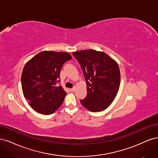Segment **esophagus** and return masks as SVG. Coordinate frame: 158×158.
Instances as JSON below:
<instances>
[{"instance_id": "1", "label": "esophagus", "mask_w": 158, "mask_h": 158, "mask_svg": "<svg viewBox=\"0 0 158 158\" xmlns=\"http://www.w3.org/2000/svg\"><path fill=\"white\" fill-rule=\"evenodd\" d=\"M74 90H75V88H70V91L71 92H74Z\"/></svg>"}]
</instances>
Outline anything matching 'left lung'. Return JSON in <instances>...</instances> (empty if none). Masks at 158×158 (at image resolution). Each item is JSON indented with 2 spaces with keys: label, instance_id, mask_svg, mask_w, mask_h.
<instances>
[{
  "label": "left lung",
  "instance_id": "obj_1",
  "mask_svg": "<svg viewBox=\"0 0 158 158\" xmlns=\"http://www.w3.org/2000/svg\"><path fill=\"white\" fill-rule=\"evenodd\" d=\"M82 68L86 81L87 95L81 99L82 106L90 111L107 108L116 97L120 85L118 64L103 52L87 49L73 52Z\"/></svg>",
  "mask_w": 158,
  "mask_h": 158
}]
</instances>
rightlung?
Listing matches in <instances>:
<instances>
[{
  "label": "right lung",
  "instance_id": "obj_1",
  "mask_svg": "<svg viewBox=\"0 0 158 158\" xmlns=\"http://www.w3.org/2000/svg\"><path fill=\"white\" fill-rule=\"evenodd\" d=\"M68 52L43 51L23 67L21 82L23 95L37 112L50 114L63 103L66 92L61 85L60 73L65 62L72 59Z\"/></svg>",
  "mask_w": 158,
  "mask_h": 158
}]
</instances>
